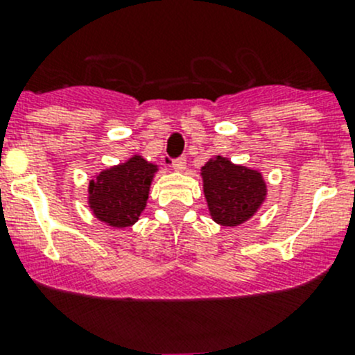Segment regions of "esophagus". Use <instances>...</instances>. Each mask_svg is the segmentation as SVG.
<instances>
[{
    "label": "esophagus",
    "mask_w": 355,
    "mask_h": 355,
    "mask_svg": "<svg viewBox=\"0 0 355 355\" xmlns=\"http://www.w3.org/2000/svg\"><path fill=\"white\" fill-rule=\"evenodd\" d=\"M185 166H187V161H185V157H177V159L171 161V168H173L175 171H184Z\"/></svg>",
    "instance_id": "obj_1"
}]
</instances>
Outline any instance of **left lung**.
Masks as SVG:
<instances>
[{
    "instance_id": "obj_1",
    "label": "left lung",
    "mask_w": 355,
    "mask_h": 355,
    "mask_svg": "<svg viewBox=\"0 0 355 355\" xmlns=\"http://www.w3.org/2000/svg\"><path fill=\"white\" fill-rule=\"evenodd\" d=\"M209 214L223 227H237L252 218L266 199V182L257 170L211 157L200 170Z\"/></svg>"
}]
</instances>
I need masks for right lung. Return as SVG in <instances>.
Segmentation results:
<instances>
[{"label": "right lung", "mask_w": 355, "mask_h": 355, "mask_svg": "<svg viewBox=\"0 0 355 355\" xmlns=\"http://www.w3.org/2000/svg\"><path fill=\"white\" fill-rule=\"evenodd\" d=\"M156 171V164L139 155L103 170L89 182L87 199L92 214L110 227H132L146 209Z\"/></svg>", "instance_id": "1"}]
</instances>
